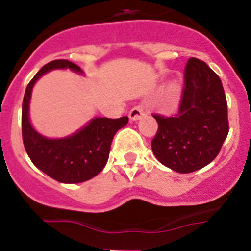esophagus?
Instances as JSON below:
<instances>
[{"instance_id": "obj_1", "label": "esophagus", "mask_w": 251, "mask_h": 251, "mask_svg": "<svg viewBox=\"0 0 251 251\" xmlns=\"http://www.w3.org/2000/svg\"><path fill=\"white\" fill-rule=\"evenodd\" d=\"M143 114H145V112H143V109H142L141 106H134V108L130 109L129 114L128 115H129L130 121H138Z\"/></svg>"}]
</instances>
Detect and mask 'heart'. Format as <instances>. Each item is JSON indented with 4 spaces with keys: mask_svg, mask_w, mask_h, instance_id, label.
I'll return each mask as SVG.
<instances>
[{
    "mask_svg": "<svg viewBox=\"0 0 251 251\" xmlns=\"http://www.w3.org/2000/svg\"><path fill=\"white\" fill-rule=\"evenodd\" d=\"M179 92H181V88H179V84L177 81H174V83H170L167 86V93L171 95H174L175 100H178Z\"/></svg>",
    "mask_w": 251,
    "mask_h": 251,
    "instance_id": "b5f03b06",
    "label": "heart"
}]
</instances>
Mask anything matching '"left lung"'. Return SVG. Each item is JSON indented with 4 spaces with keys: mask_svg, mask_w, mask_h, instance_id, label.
I'll use <instances>...</instances> for the list:
<instances>
[{
    "mask_svg": "<svg viewBox=\"0 0 251 251\" xmlns=\"http://www.w3.org/2000/svg\"><path fill=\"white\" fill-rule=\"evenodd\" d=\"M158 130L152 151L162 165L178 174L207 166L220 152L229 133L227 103L223 83L207 64L191 57L185 70V88L175 117L154 115Z\"/></svg>",
    "mask_w": 251,
    "mask_h": 251,
    "instance_id": "obj_1",
    "label": "left lung"
}]
</instances>
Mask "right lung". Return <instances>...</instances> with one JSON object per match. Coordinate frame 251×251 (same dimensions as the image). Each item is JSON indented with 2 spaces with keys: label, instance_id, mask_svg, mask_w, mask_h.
I'll use <instances>...</instances> for the list:
<instances>
[{
  "label": "right lung",
  "instance_id": "right-lung-1",
  "mask_svg": "<svg viewBox=\"0 0 251 251\" xmlns=\"http://www.w3.org/2000/svg\"><path fill=\"white\" fill-rule=\"evenodd\" d=\"M56 69H70L76 74H84L80 66L69 60H54L40 69L28 83L22 101V139L31 162L40 171L61 183H80L103 170L109 158L113 137L128 123V117H97L63 138L40 134L30 121L31 94L40 77Z\"/></svg>",
  "mask_w": 251,
  "mask_h": 251
}]
</instances>
